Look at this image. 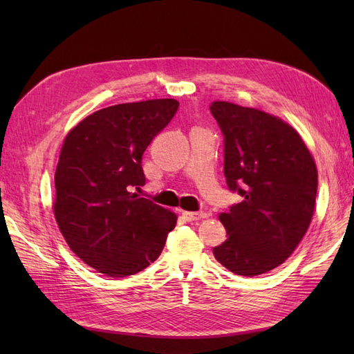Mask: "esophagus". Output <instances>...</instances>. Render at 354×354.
I'll list each match as a JSON object with an SVG mask.
<instances>
[{
	"label": "esophagus",
	"mask_w": 354,
	"mask_h": 354,
	"mask_svg": "<svg viewBox=\"0 0 354 354\" xmlns=\"http://www.w3.org/2000/svg\"><path fill=\"white\" fill-rule=\"evenodd\" d=\"M181 216L186 221H196L203 217H207L205 212H194V211H181Z\"/></svg>",
	"instance_id": "34e87169"
}]
</instances>
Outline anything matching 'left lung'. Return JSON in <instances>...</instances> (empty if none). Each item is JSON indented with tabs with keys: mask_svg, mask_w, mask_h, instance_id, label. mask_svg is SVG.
Masks as SVG:
<instances>
[{
	"mask_svg": "<svg viewBox=\"0 0 354 354\" xmlns=\"http://www.w3.org/2000/svg\"><path fill=\"white\" fill-rule=\"evenodd\" d=\"M224 136V176L242 202L218 218L227 239L214 248L232 273L257 276L285 263L306 234L316 205L315 158L294 127L267 112L214 102Z\"/></svg>",
	"mask_w": 354,
	"mask_h": 354,
	"instance_id": "left-lung-1",
	"label": "left lung"
}]
</instances>
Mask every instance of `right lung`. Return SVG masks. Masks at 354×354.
<instances>
[{"instance_id": "right-lung-1", "label": "right lung", "mask_w": 354, "mask_h": 354, "mask_svg": "<svg viewBox=\"0 0 354 354\" xmlns=\"http://www.w3.org/2000/svg\"><path fill=\"white\" fill-rule=\"evenodd\" d=\"M177 108L174 99L109 106L84 118L63 140L53 212L73 254L99 273L142 272L176 227L173 211L130 190L145 186L142 155Z\"/></svg>"}]
</instances>
